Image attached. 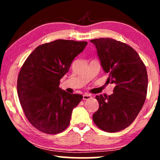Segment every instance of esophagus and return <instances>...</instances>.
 I'll list each match as a JSON object with an SVG mask.
<instances>
[{
  "label": "esophagus",
  "instance_id": "34e87169",
  "mask_svg": "<svg viewBox=\"0 0 160 160\" xmlns=\"http://www.w3.org/2000/svg\"><path fill=\"white\" fill-rule=\"evenodd\" d=\"M92 98V96L90 95V94H84L82 96V99L84 100H88V99H90Z\"/></svg>",
  "mask_w": 160,
  "mask_h": 160
}]
</instances>
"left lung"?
Returning a JSON list of instances; mask_svg holds the SVG:
<instances>
[{
  "instance_id": "1",
  "label": "left lung",
  "mask_w": 160,
  "mask_h": 160,
  "mask_svg": "<svg viewBox=\"0 0 160 160\" xmlns=\"http://www.w3.org/2000/svg\"><path fill=\"white\" fill-rule=\"evenodd\" d=\"M95 45L102 67L115 84L111 95H97L99 109L92 116L102 131L114 132L133 122L144 104L148 91L147 70L136 51L111 38L90 40Z\"/></svg>"
}]
</instances>
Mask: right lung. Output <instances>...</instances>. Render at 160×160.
Returning <instances> with one entry per match:
<instances>
[{
    "label": "right lung",
    "mask_w": 160,
    "mask_h": 160,
    "mask_svg": "<svg viewBox=\"0 0 160 160\" xmlns=\"http://www.w3.org/2000/svg\"><path fill=\"white\" fill-rule=\"evenodd\" d=\"M87 42L58 39L38 46L19 72L18 94L32 126L47 134H57L69 126L72 111L82 96L59 88L60 80L82 52Z\"/></svg>",
    "instance_id": "obj_1"
}]
</instances>
